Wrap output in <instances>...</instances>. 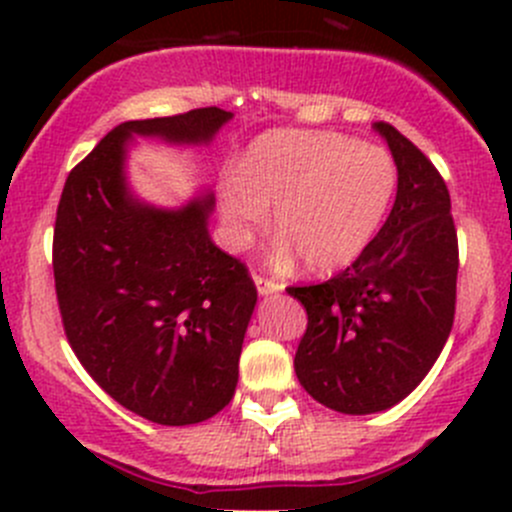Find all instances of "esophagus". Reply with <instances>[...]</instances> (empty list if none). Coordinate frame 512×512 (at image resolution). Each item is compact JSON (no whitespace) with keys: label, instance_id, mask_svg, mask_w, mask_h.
Listing matches in <instances>:
<instances>
[{"label":"esophagus","instance_id":"obj_1","mask_svg":"<svg viewBox=\"0 0 512 512\" xmlns=\"http://www.w3.org/2000/svg\"><path fill=\"white\" fill-rule=\"evenodd\" d=\"M255 287H257V292L262 294V297H270V294L280 292V289H282L280 282L265 280V277H262V275H255Z\"/></svg>","mask_w":512,"mask_h":512}]
</instances>
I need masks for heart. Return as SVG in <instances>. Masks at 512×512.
Instances as JSON below:
<instances>
[{"label":"heart","instance_id":"b5f03b06","mask_svg":"<svg viewBox=\"0 0 512 512\" xmlns=\"http://www.w3.org/2000/svg\"><path fill=\"white\" fill-rule=\"evenodd\" d=\"M394 158L337 133L272 131L257 138L218 185L230 247H247L275 208L280 257L299 252L312 272L349 267L369 247L396 195Z\"/></svg>","mask_w":512,"mask_h":512}]
</instances>
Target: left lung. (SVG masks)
<instances>
[{"label":"left lung","mask_w":512,"mask_h":512,"mask_svg":"<svg viewBox=\"0 0 512 512\" xmlns=\"http://www.w3.org/2000/svg\"><path fill=\"white\" fill-rule=\"evenodd\" d=\"M399 185L389 218L364 252L322 285L289 287L307 309L294 371L309 396L339 414L399 404L431 371L456 314L458 240L446 183L389 123Z\"/></svg>","instance_id":"left-lung-1"}]
</instances>
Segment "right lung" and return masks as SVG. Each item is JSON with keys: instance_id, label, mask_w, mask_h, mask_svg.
Returning a JSON list of instances; mask_svg holds the SVG:
<instances>
[{"instance_id": "obj_1", "label": "right lung", "mask_w": 512, "mask_h": 512, "mask_svg": "<svg viewBox=\"0 0 512 512\" xmlns=\"http://www.w3.org/2000/svg\"><path fill=\"white\" fill-rule=\"evenodd\" d=\"M218 106L126 121L69 173L56 210L54 282L66 339L111 399L160 426L230 404L257 304L245 265L208 232L215 198L156 208L128 185L133 138L210 146Z\"/></svg>"}]
</instances>
